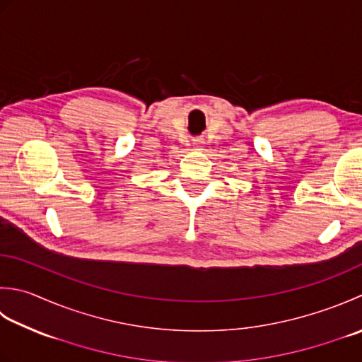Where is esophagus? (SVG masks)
Listing matches in <instances>:
<instances>
[{"instance_id": "obj_1", "label": "esophagus", "mask_w": 362, "mask_h": 362, "mask_svg": "<svg viewBox=\"0 0 362 362\" xmlns=\"http://www.w3.org/2000/svg\"><path fill=\"white\" fill-rule=\"evenodd\" d=\"M202 144H204V141H202V139H194V143H193V146H194L196 148L202 147Z\"/></svg>"}]
</instances>
